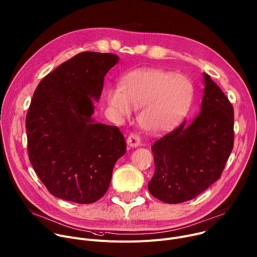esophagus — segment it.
<instances>
[{
  "mask_svg": "<svg viewBox=\"0 0 257 257\" xmlns=\"http://www.w3.org/2000/svg\"><path fill=\"white\" fill-rule=\"evenodd\" d=\"M127 145L131 148L138 147L139 145H141V137H139V135H137L135 133L129 134V136L127 138Z\"/></svg>",
  "mask_w": 257,
  "mask_h": 257,
  "instance_id": "1",
  "label": "esophagus"
}]
</instances>
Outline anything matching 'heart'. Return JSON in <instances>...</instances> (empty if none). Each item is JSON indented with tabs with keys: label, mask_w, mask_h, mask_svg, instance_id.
Wrapping results in <instances>:
<instances>
[{
	"label": "heart",
	"mask_w": 257,
	"mask_h": 257,
	"mask_svg": "<svg viewBox=\"0 0 257 257\" xmlns=\"http://www.w3.org/2000/svg\"><path fill=\"white\" fill-rule=\"evenodd\" d=\"M194 97L191 81L161 69H137L123 77L120 89L108 92L107 101L118 116L141 107L138 122L151 133L172 129L188 113Z\"/></svg>",
	"instance_id": "heart-1"
}]
</instances>
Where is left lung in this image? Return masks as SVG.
I'll use <instances>...</instances> for the list:
<instances>
[{
    "label": "left lung",
    "instance_id": "left-lung-1",
    "mask_svg": "<svg viewBox=\"0 0 257 257\" xmlns=\"http://www.w3.org/2000/svg\"><path fill=\"white\" fill-rule=\"evenodd\" d=\"M204 75L201 111L152 146L155 173L149 191L168 204L189 201L221 175L234 148V108L221 89Z\"/></svg>",
    "mask_w": 257,
    "mask_h": 257
}]
</instances>
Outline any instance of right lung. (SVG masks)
Returning a JSON list of instances; mask_svg holds the SVG:
<instances>
[{
    "label": "right lung",
    "mask_w": 257,
    "mask_h": 257,
    "mask_svg": "<svg viewBox=\"0 0 257 257\" xmlns=\"http://www.w3.org/2000/svg\"><path fill=\"white\" fill-rule=\"evenodd\" d=\"M118 55L82 52L46 76L35 90L26 128L31 164L55 197L79 204L99 200L126 153L115 126L92 119L103 80Z\"/></svg>",
    "instance_id": "add662e5"
}]
</instances>
